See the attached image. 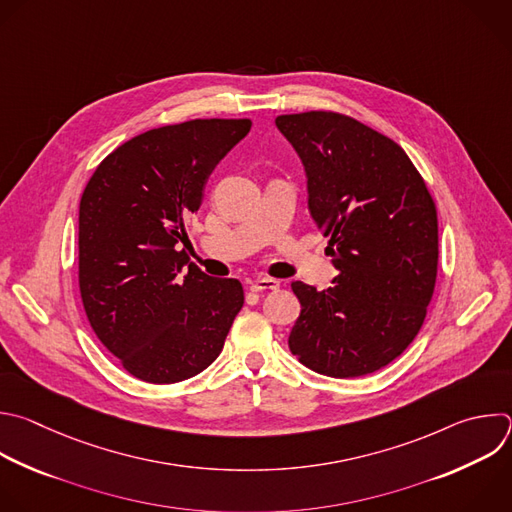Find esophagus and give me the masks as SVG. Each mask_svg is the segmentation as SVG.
Wrapping results in <instances>:
<instances>
[{"label": "esophagus", "mask_w": 512, "mask_h": 512, "mask_svg": "<svg viewBox=\"0 0 512 512\" xmlns=\"http://www.w3.org/2000/svg\"><path fill=\"white\" fill-rule=\"evenodd\" d=\"M249 289L251 291H273V289H279V281L271 279V277H259L249 283Z\"/></svg>", "instance_id": "1"}]
</instances>
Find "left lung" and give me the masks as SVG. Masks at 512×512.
Returning a JSON list of instances; mask_svg holds the SVG:
<instances>
[{"instance_id":"obj_1","label":"left lung","mask_w":512,"mask_h":512,"mask_svg":"<svg viewBox=\"0 0 512 512\" xmlns=\"http://www.w3.org/2000/svg\"><path fill=\"white\" fill-rule=\"evenodd\" d=\"M299 154L307 205L329 237L333 285L293 281L301 313L291 354L329 378H358L396 360L418 335L438 271L434 199L400 144L337 112L275 118Z\"/></svg>"}]
</instances>
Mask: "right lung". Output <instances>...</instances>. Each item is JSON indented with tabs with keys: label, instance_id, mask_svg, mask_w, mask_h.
Masks as SVG:
<instances>
[{
	"label": "right lung",
	"instance_id": "right-lung-1",
	"mask_svg": "<svg viewBox=\"0 0 512 512\" xmlns=\"http://www.w3.org/2000/svg\"><path fill=\"white\" fill-rule=\"evenodd\" d=\"M249 118H207L142 132L110 152L88 181L78 219L84 311L122 368L148 384H175L209 368L241 311L237 279L189 263L187 221Z\"/></svg>",
	"mask_w": 512,
	"mask_h": 512
}]
</instances>
